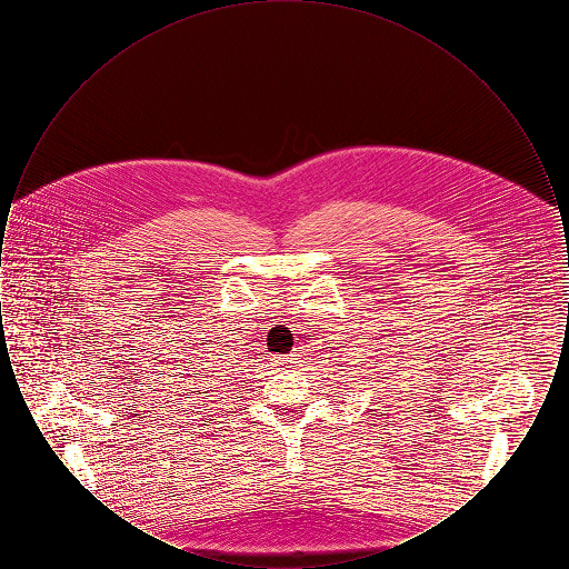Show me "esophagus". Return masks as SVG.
<instances>
[{"mask_svg":"<svg viewBox=\"0 0 569 569\" xmlns=\"http://www.w3.org/2000/svg\"><path fill=\"white\" fill-rule=\"evenodd\" d=\"M281 362H283V365H297L298 353L292 352V353H288V356H281Z\"/></svg>","mask_w":569,"mask_h":569,"instance_id":"esophagus-1","label":"esophagus"}]
</instances>
